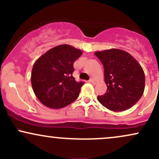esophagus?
Returning a JSON list of instances; mask_svg holds the SVG:
<instances>
[{
	"label": "esophagus",
	"instance_id": "esophagus-1",
	"mask_svg": "<svg viewBox=\"0 0 159 159\" xmlns=\"http://www.w3.org/2000/svg\"><path fill=\"white\" fill-rule=\"evenodd\" d=\"M89 81H90L91 84H94V83H95L94 80H93V78H90V80H89Z\"/></svg>",
	"mask_w": 159,
	"mask_h": 159
}]
</instances>
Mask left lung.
Segmentation results:
<instances>
[{
  "mask_svg": "<svg viewBox=\"0 0 159 159\" xmlns=\"http://www.w3.org/2000/svg\"><path fill=\"white\" fill-rule=\"evenodd\" d=\"M95 55L104 66L107 92L98 96L104 107L113 111L132 107L143 93L145 75L138 61L129 53L120 49L97 52Z\"/></svg>",
  "mask_w": 159,
  "mask_h": 159,
  "instance_id": "1",
  "label": "left lung"
}]
</instances>
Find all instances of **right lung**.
Listing matches in <instances>:
<instances>
[{
    "label": "right lung",
    "mask_w": 159,
    "mask_h": 159,
    "mask_svg": "<svg viewBox=\"0 0 159 159\" xmlns=\"http://www.w3.org/2000/svg\"><path fill=\"white\" fill-rule=\"evenodd\" d=\"M82 54L81 50L61 45L48 51L35 62L31 84L36 97L45 106L61 108L73 102L79 96L84 82L72 76L74 62Z\"/></svg>",
    "instance_id": "right-lung-1"
}]
</instances>
